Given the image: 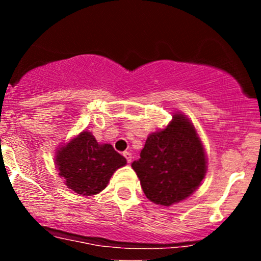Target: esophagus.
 I'll return each mask as SVG.
<instances>
[{"mask_svg":"<svg viewBox=\"0 0 261 261\" xmlns=\"http://www.w3.org/2000/svg\"><path fill=\"white\" fill-rule=\"evenodd\" d=\"M124 157L126 158L127 163H131V161H133V154H131L130 152H124Z\"/></svg>","mask_w":261,"mask_h":261,"instance_id":"1","label":"esophagus"}]
</instances>
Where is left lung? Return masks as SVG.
Instances as JSON below:
<instances>
[{
	"instance_id": "obj_1",
	"label": "left lung",
	"mask_w": 261,
	"mask_h": 261,
	"mask_svg": "<svg viewBox=\"0 0 261 261\" xmlns=\"http://www.w3.org/2000/svg\"><path fill=\"white\" fill-rule=\"evenodd\" d=\"M131 167L147 199L169 206L199 187L206 173V158L194 125L182 115H174L164 130L149 135Z\"/></svg>"
}]
</instances>
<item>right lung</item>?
Instances as JSON below:
<instances>
[{"label": "right lung", "instance_id": "1", "mask_svg": "<svg viewBox=\"0 0 261 261\" xmlns=\"http://www.w3.org/2000/svg\"><path fill=\"white\" fill-rule=\"evenodd\" d=\"M56 164L68 188L80 195L91 196L106 189L113 173L126 164V158L112 145H99L93 135L83 131L59 149Z\"/></svg>", "mask_w": 261, "mask_h": 261}]
</instances>
